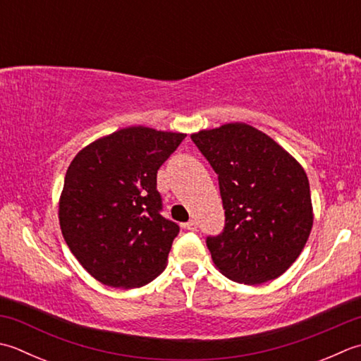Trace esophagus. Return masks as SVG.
I'll list each match as a JSON object with an SVG mask.
<instances>
[{"label": "esophagus", "mask_w": 361, "mask_h": 361, "mask_svg": "<svg viewBox=\"0 0 361 361\" xmlns=\"http://www.w3.org/2000/svg\"><path fill=\"white\" fill-rule=\"evenodd\" d=\"M183 228L195 231L197 230V221H195V219H190V221H188L186 224H183Z\"/></svg>", "instance_id": "obj_1"}]
</instances>
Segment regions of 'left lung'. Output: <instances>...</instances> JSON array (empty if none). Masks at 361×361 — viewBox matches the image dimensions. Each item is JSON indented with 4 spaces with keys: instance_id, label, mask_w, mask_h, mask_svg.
Returning a JSON list of instances; mask_svg holds the SVG:
<instances>
[{
    "instance_id": "obj_1",
    "label": "left lung",
    "mask_w": 361,
    "mask_h": 361,
    "mask_svg": "<svg viewBox=\"0 0 361 361\" xmlns=\"http://www.w3.org/2000/svg\"><path fill=\"white\" fill-rule=\"evenodd\" d=\"M219 178L225 227L207 238L213 263L238 283L259 285L288 271L313 227L308 176L283 147L235 122L190 134Z\"/></svg>"
}]
</instances>
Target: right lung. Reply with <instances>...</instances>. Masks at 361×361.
Segmentation results:
<instances>
[{
	"label": "right lung",
	"mask_w": 361,
	"mask_h": 361,
	"mask_svg": "<svg viewBox=\"0 0 361 361\" xmlns=\"http://www.w3.org/2000/svg\"><path fill=\"white\" fill-rule=\"evenodd\" d=\"M185 133L128 126L78 152L59 199L70 252L100 283L139 288L166 269L180 227L159 214L157 173Z\"/></svg>",
	"instance_id": "obj_1"
}]
</instances>
